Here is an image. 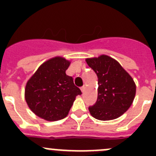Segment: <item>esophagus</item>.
Masks as SVG:
<instances>
[{"mask_svg":"<svg viewBox=\"0 0 156 156\" xmlns=\"http://www.w3.org/2000/svg\"><path fill=\"white\" fill-rule=\"evenodd\" d=\"M85 87H86V86H85V85H83V87H81L80 90H82V92H83V91H84V90H85Z\"/></svg>","mask_w":156,"mask_h":156,"instance_id":"esophagus-1","label":"esophagus"}]
</instances>
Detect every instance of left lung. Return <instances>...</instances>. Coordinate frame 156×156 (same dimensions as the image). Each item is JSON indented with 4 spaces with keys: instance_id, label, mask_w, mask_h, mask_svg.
I'll use <instances>...</instances> for the list:
<instances>
[{
    "instance_id": "left-lung-1",
    "label": "left lung",
    "mask_w": 156,
    "mask_h": 156,
    "mask_svg": "<svg viewBox=\"0 0 156 156\" xmlns=\"http://www.w3.org/2000/svg\"><path fill=\"white\" fill-rule=\"evenodd\" d=\"M86 61L98 79L97 101L89 106L90 113L99 120L116 119L126 112L134 99L136 86L132 77L118 62L107 55Z\"/></svg>"
}]
</instances>
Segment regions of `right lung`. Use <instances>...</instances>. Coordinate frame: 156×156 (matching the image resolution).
<instances>
[{
	"label": "right lung",
	"mask_w": 156,
	"mask_h": 156,
	"mask_svg": "<svg viewBox=\"0 0 156 156\" xmlns=\"http://www.w3.org/2000/svg\"><path fill=\"white\" fill-rule=\"evenodd\" d=\"M69 64L62 57L50 59L43 63L27 82L25 98L37 116L48 121L64 119L76 96L82 94L73 77L66 74Z\"/></svg>",
	"instance_id": "obj_1"
}]
</instances>
